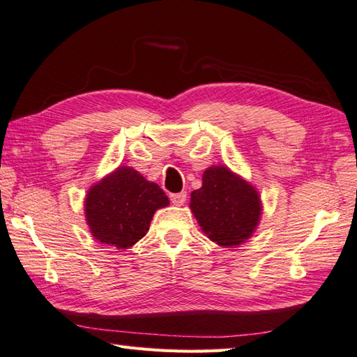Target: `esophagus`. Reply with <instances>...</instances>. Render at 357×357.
<instances>
[{
  "label": "esophagus",
  "instance_id": "obj_1",
  "mask_svg": "<svg viewBox=\"0 0 357 357\" xmlns=\"http://www.w3.org/2000/svg\"><path fill=\"white\" fill-rule=\"evenodd\" d=\"M171 202L176 206H181L186 202V192H178V194H171Z\"/></svg>",
  "mask_w": 357,
  "mask_h": 357
}]
</instances>
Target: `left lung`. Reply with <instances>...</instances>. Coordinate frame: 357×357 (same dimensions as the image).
<instances>
[{
    "label": "left lung",
    "instance_id": "left-lung-1",
    "mask_svg": "<svg viewBox=\"0 0 357 357\" xmlns=\"http://www.w3.org/2000/svg\"><path fill=\"white\" fill-rule=\"evenodd\" d=\"M189 209L211 241L236 248L257 231L263 202L248 180L225 165H212L203 172L202 188L191 192Z\"/></svg>",
    "mask_w": 357,
    "mask_h": 357
}]
</instances>
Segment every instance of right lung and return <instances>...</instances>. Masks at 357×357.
<instances>
[{
  "mask_svg": "<svg viewBox=\"0 0 357 357\" xmlns=\"http://www.w3.org/2000/svg\"><path fill=\"white\" fill-rule=\"evenodd\" d=\"M168 204L160 186L121 165L89 189L84 213L94 240L126 250L146 235L155 211Z\"/></svg>",
  "mask_w": 357,
  "mask_h": 357,
  "instance_id": "obj_1",
  "label": "right lung"
}]
</instances>
